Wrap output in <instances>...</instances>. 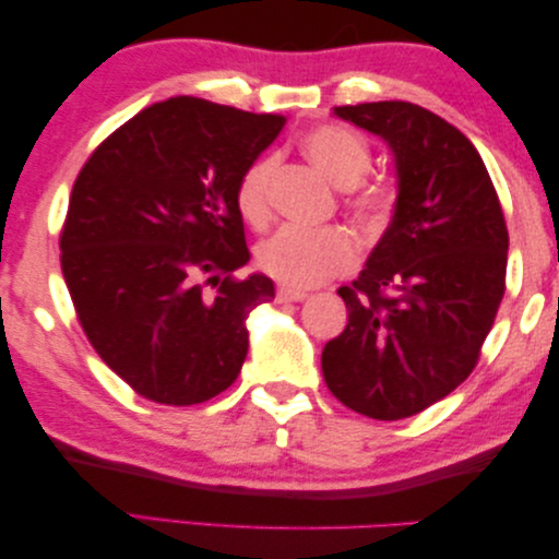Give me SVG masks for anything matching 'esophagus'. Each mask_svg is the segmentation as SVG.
I'll list each match as a JSON object with an SVG mask.
<instances>
[{
  "instance_id": "1",
  "label": "esophagus",
  "mask_w": 559,
  "mask_h": 559,
  "mask_svg": "<svg viewBox=\"0 0 559 559\" xmlns=\"http://www.w3.org/2000/svg\"><path fill=\"white\" fill-rule=\"evenodd\" d=\"M305 297H307L305 292H299V289H289V287H280L277 289V299L280 301H301Z\"/></svg>"
}]
</instances>
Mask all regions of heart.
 <instances>
[{
    "label": "heart",
    "mask_w": 559,
    "mask_h": 559,
    "mask_svg": "<svg viewBox=\"0 0 559 559\" xmlns=\"http://www.w3.org/2000/svg\"><path fill=\"white\" fill-rule=\"evenodd\" d=\"M305 153L319 170L344 188V207L354 223L369 233H379L396 207L399 190L389 178H366L371 166V148L354 128L324 123L305 135ZM274 155H260L247 166L235 186L237 213L252 227L270 219V180ZM356 242L342 227L305 230L285 225L264 237L254 250V264L267 277L289 289H312L340 277L356 264Z\"/></svg>",
    "instance_id": "obj_1"
}]
</instances>
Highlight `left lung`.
<instances>
[{
	"label": "left lung",
	"mask_w": 559,
	"mask_h": 559,
	"mask_svg": "<svg viewBox=\"0 0 559 559\" xmlns=\"http://www.w3.org/2000/svg\"><path fill=\"white\" fill-rule=\"evenodd\" d=\"M396 155V213L359 280L336 295L349 322L322 371L346 408L416 416L471 377L506 295L508 225L475 145L408 100L336 106Z\"/></svg>",
	"instance_id": "1"
}]
</instances>
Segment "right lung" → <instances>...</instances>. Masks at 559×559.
<instances>
[{
  "label": "right lung",
  "mask_w": 559,
  "mask_h": 559,
  "mask_svg": "<svg viewBox=\"0 0 559 559\" xmlns=\"http://www.w3.org/2000/svg\"><path fill=\"white\" fill-rule=\"evenodd\" d=\"M287 118L203 98L158 100L88 155L71 190L61 272L86 340L139 396L193 406L247 356V314L274 297L235 205L240 173Z\"/></svg>",
  "instance_id": "obj_1"
}]
</instances>
